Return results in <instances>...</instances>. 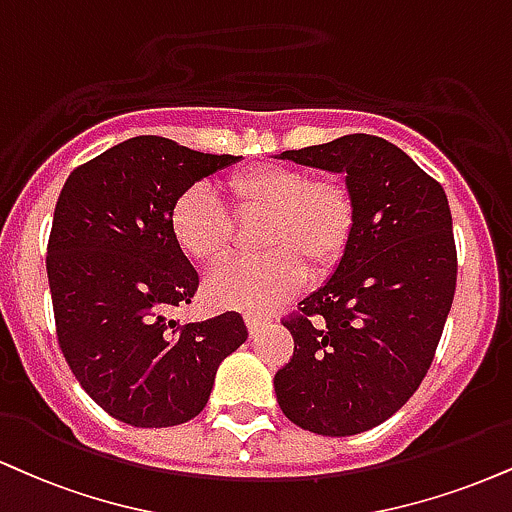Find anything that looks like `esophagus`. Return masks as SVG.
I'll return each instance as SVG.
<instances>
[{"instance_id":"34e87169","label":"esophagus","mask_w":512,"mask_h":512,"mask_svg":"<svg viewBox=\"0 0 512 512\" xmlns=\"http://www.w3.org/2000/svg\"><path fill=\"white\" fill-rule=\"evenodd\" d=\"M264 324H267V319H262V317H257V315H248V317H245V326H248L250 336L260 334V329H262Z\"/></svg>"}]
</instances>
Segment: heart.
<instances>
[{"label":"heart","mask_w":512,"mask_h":512,"mask_svg":"<svg viewBox=\"0 0 512 512\" xmlns=\"http://www.w3.org/2000/svg\"><path fill=\"white\" fill-rule=\"evenodd\" d=\"M240 219L267 217L255 260H231L207 274L205 300L219 310L269 312L303 288L307 267L329 272L350 245L357 219L353 188L341 176L312 178L298 166L262 164L229 178ZM171 236L197 264L221 260L231 248L233 221L207 186H190L171 207Z\"/></svg>","instance_id":"obj_1"}]
</instances>
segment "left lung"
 <instances>
[{
    "label": "left lung",
    "instance_id": "obj_1",
    "mask_svg": "<svg viewBox=\"0 0 512 512\" xmlns=\"http://www.w3.org/2000/svg\"><path fill=\"white\" fill-rule=\"evenodd\" d=\"M279 159L346 174L357 219L331 279L283 322L295 348L274 377L276 400L307 432H367L422 384L451 312L458 255L448 197L377 135H343Z\"/></svg>",
    "mask_w": 512,
    "mask_h": 512
}]
</instances>
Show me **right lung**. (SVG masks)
<instances>
[{"label": "right lung", "mask_w": 512, "mask_h": 512, "mask_svg": "<svg viewBox=\"0 0 512 512\" xmlns=\"http://www.w3.org/2000/svg\"><path fill=\"white\" fill-rule=\"evenodd\" d=\"M238 159L138 135L78 166L61 188L47 245L61 353L85 393L131 427L200 415L221 360L248 338L238 312L166 319L197 291V272L171 236V207Z\"/></svg>", "instance_id": "obj_1"}]
</instances>
